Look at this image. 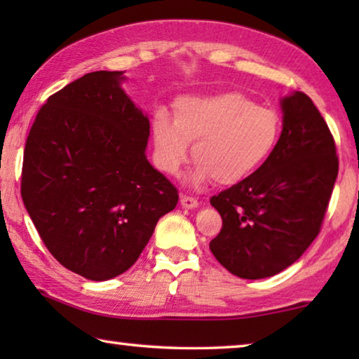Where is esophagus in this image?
<instances>
[{
  "mask_svg": "<svg viewBox=\"0 0 359 359\" xmlns=\"http://www.w3.org/2000/svg\"><path fill=\"white\" fill-rule=\"evenodd\" d=\"M180 204L184 205V208H187V209H194V208H198V205H199L196 198L188 196V194H184V193L180 194Z\"/></svg>",
  "mask_w": 359,
  "mask_h": 359,
  "instance_id": "34e87169",
  "label": "esophagus"
}]
</instances>
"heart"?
<instances>
[{
    "label": "heart",
    "instance_id": "b5f03b06",
    "mask_svg": "<svg viewBox=\"0 0 359 359\" xmlns=\"http://www.w3.org/2000/svg\"><path fill=\"white\" fill-rule=\"evenodd\" d=\"M280 131L277 111L257 106L239 92L184 96L175 101L174 118L163 109L151 118L155 160L161 171L177 174L194 142V180L214 177L220 185L238 184L263 166Z\"/></svg>",
    "mask_w": 359,
    "mask_h": 359
}]
</instances>
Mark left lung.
Returning <instances> with one entry per match:
<instances>
[{"instance_id":"8db88e82","label":"left lung","mask_w":359,"mask_h":359,"mask_svg":"<svg viewBox=\"0 0 359 359\" xmlns=\"http://www.w3.org/2000/svg\"><path fill=\"white\" fill-rule=\"evenodd\" d=\"M283 130L272 155L210 198L222 229L210 252L241 278L287 269L317 238L339 172L336 142L306 93L282 100Z\"/></svg>"}]
</instances>
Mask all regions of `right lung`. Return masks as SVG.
I'll return each instance as SVG.
<instances>
[{"instance_id":"add662e5","label":"right lung","mask_w":359,"mask_h":359,"mask_svg":"<svg viewBox=\"0 0 359 359\" xmlns=\"http://www.w3.org/2000/svg\"><path fill=\"white\" fill-rule=\"evenodd\" d=\"M123 71H95L48 96L23 151L20 193L47 250L90 280L136 263L179 191L145 158L150 123Z\"/></svg>"}]
</instances>
